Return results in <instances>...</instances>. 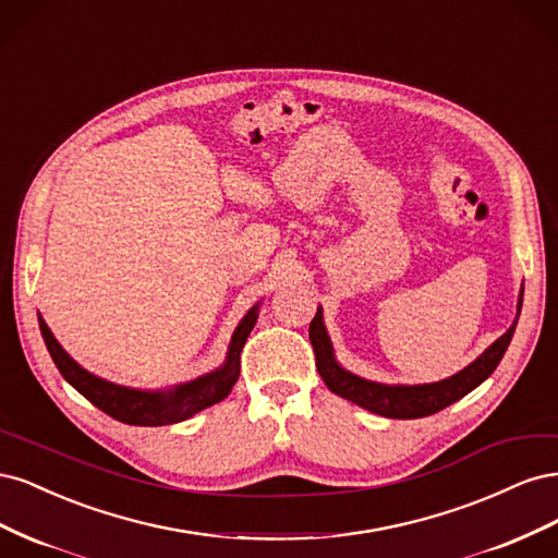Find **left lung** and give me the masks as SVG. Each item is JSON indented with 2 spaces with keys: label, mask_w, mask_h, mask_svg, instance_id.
<instances>
[{
  "label": "left lung",
  "mask_w": 558,
  "mask_h": 558,
  "mask_svg": "<svg viewBox=\"0 0 558 558\" xmlns=\"http://www.w3.org/2000/svg\"><path fill=\"white\" fill-rule=\"evenodd\" d=\"M521 298L523 293L519 295V310H521ZM514 328H517V320L510 326L508 332L498 337V340L488 347L475 363H470L465 369H461L459 375H453L445 381L421 384V386H384L375 381H365L342 369L335 363L328 332L324 328V316H320V307L316 310V316L310 324V340L316 353L318 375L324 377L326 386L332 393L342 396L351 402L361 404V408L388 418H418V416H430L435 412L445 410L447 404L461 400L472 391V388H477L488 375H492L498 367L505 349H508L512 340Z\"/></svg>",
  "instance_id": "obj_1"
}]
</instances>
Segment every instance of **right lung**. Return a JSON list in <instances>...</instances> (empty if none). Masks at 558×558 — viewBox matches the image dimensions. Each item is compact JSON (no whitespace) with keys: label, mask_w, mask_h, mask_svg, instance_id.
Masks as SVG:
<instances>
[{"label":"right lung","mask_w":558,"mask_h":558,"mask_svg":"<svg viewBox=\"0 0 558 558\" xmlns=\"http://www.w3.org/2000/svg\"><path fill=\"white\" fill-rule=\"evenodd\" d=\"M256 318H258V305L242 318V324L238 326V330H234L230 349H228V361L221 369H216V373L199 377L191 384L177 386L172 391H158V393L134 391V388L116 386L111 381H105L86 373V369L66 356V351L58 344L53 332L48 330L46 320L41 316H39V328H41L50 359H53L60 375L70 381L83 398H88L95 408H99L105 414L113 416L116 421H123V424H130V426H170V424H179V421L191 418L193 414L211 408L216 402H221L232 391L234 381L240 377V353L244 349L248 332L253 330V326H256Z\"/></svg>","instance_id":"1"}]
</instances>
